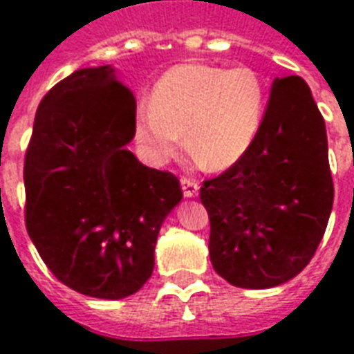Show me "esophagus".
Instances as JSON below:
<instances>
[{"mask_svg":"<svg viewBox=\"0 0 354 354\" xmlns=\"http://www.w3.org/2000/svg\"><path fill=\"white\" fill-rule=\"evenodd\" d=\"M180 186H183L185 197H195V195L199 194V183L195 179H190V177H183L180 179Z\"/></svg>","mask_w":354,"mask_h":354,"instance_id":"34e87169","label":"esophagus"}]
</instances>
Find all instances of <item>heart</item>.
Segmentation results:
<instances>
[{
	"mask_svg": "<svg viewBox=\"0 0 354 354\" xmlns=\"http://www.w3.org/2000/svg\"><path fill=\"white\" fill-rule=\"evenodd\" d=\"M267 109V87L250 67L180 64L155 84L151 104L137 109V137L155 162L188 142L208 169L230 168L250 151Z\"/></svg>",
	"mask_w": 354,
	"mask_h": 354,
	"instance_id": "1",
	"label": "heart"
}]
</instances>
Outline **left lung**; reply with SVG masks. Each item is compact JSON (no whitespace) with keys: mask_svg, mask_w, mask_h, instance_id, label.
Segmentation results:
<instances>
[{"mask_svg":"<svg viewBox=\"0 0 354 354\" xmlns=\"http://www.w3.org/2000/svg\"><path fill=\"white\" fill-rule=\"evenodd\" d=\"M333 199L325 122L309 86L276 78L250 151L201 188L216 272L241 289L292 279L315 256Z\"/></svg>","mask_w":354,"mask_h":354,"instance_id":"1","label":"left lung"}]
</instances>
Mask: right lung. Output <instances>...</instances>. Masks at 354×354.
<instances>
[{"mask_svg": "<svg viewBox=\"0 0 354 354\" xmlns=\"http://www.w3.org/2000/svg\"><path fill=\"white\" fill-rule=\"evenodd\" d=\"M137 102L111 65L78 69L39 102L25 153V225L62 283L91 298L135 294L153 272L179 179L138 162Z\"/></svg>", "mask_w": 354, "mask_h": 354, "instance_id": "right-lung-1", "label": "right lung"}]
</instances>
